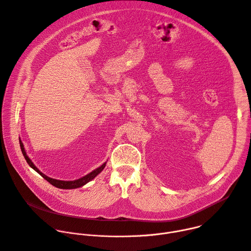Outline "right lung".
<instances>
[{
  "label": "right lung",
  "instance_id": "add662e5",
  "mask_svg": "<svg viewBox=\"0 0 251 251\" xmlns=\"http://www.w3.org/2000/svg\"><path fill=\"white\" fill-rule=\"evenodd\" d=\"M20 146H21L22 153H23V155H24V157H25L26 163L29 165V167L32 168L35 172H38L44 178H46V180H47L50 184H51L52 186H54V187H56V188H58V189H62V190L77 189V188H80V187L86 185L88 182L92 181L93 178H94L99 173H101V172L103 171V169L105 168V166H106V162H105V163H103L100 167H98L97 169L93 170L92 172H90V173L87 174L86 176H82V177H79V178H77V180H75V181H61V180H55V178L50 177V176H48L47 175H45L44 173H42L37 167L34 166V164L31 162V160H30V159L28 158V156L26 155V152H25V150L24 144H23V142H22L21 139H20Z\"/></svg>",
  "mask_w": 251,
  "mask_h": 251
}]
</instances>
